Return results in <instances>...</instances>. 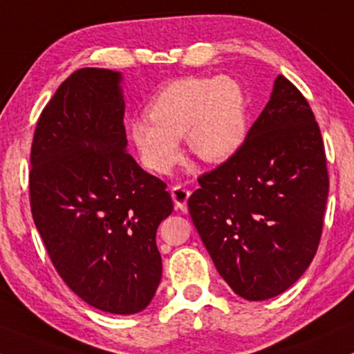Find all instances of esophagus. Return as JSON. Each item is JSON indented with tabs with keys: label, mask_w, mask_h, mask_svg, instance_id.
<instances>
[{
	"label": "esophagus",
	"mask_w": 354,
	"mask_h": 354,
	"mask_svg": "<svg viewBox=\"0 0 354 354\" xmlns=\"http://www.w3.org/2000/svg\"><path fill=\"white\" fill-rule=\"evenodd\" d=\"M189 196H190V190L182 187V185H176V187L172 189V201H174V204H176L177 209H180V210L187 209Z\"/></svg>",
	"instance_id": "34e87169"
}]
</instances>
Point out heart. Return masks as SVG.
Listing matches in <instances>:
<instances>
[{
    "label": "heart",
    "instance_id": "obj_1",
    "mask_svg": "<svg viewBox=\"0 0 354 354\" xmlns=\"http://www.w3.org/2000/svg\"><path fill=\"white\" fill-rule=\"evenodd\" d=\"M147 117L130 120V137L142 164L169 174L180 158L178 140L207 164L241 149L248 135V102L230 77H184L167 83L147 105Z\"/></svg>",
    "mask_w": 354,
    "mask_h": 354
}]
</instances>
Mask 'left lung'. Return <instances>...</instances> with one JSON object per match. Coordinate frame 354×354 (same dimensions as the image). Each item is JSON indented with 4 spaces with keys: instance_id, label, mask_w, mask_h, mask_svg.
I'll use <instances>...</instances> for the list:
<instances>
[{
    "instance_id": "obj_1",
    "label": "left lung",
    "mask_w": 354,
    "mask_h": 354,
    "mask_svg": "<svg viewBox=\"0 0 354 354\" xmlns=\"http://www.w3.org/2000/svg\"><path fill=\"white\" fill-rule=\"evenodd\" d=\"M189 212L222 279L248 301L274 297L315 257L328 201L323 138L283 75L244 144L198 178Z\"/></svg>"
}]
</instances>
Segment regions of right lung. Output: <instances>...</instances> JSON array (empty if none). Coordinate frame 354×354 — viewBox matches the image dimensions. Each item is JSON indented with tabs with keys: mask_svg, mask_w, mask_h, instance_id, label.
<instances>
[{
	"mask_svg": "<svg viewBox=\"0 0 354 354\" xmlns=\"http://www.w3.org/2000/svg\"><path fill=\"white\" fill-rule=\"evenodd\" d=\"M120 83V71L82 68L58 86L35 130L30 201L71 291L100 311L135 315L160 283L156 234L174 205L127 153Z\"/></svg>",
	"mask_w": 354,
	"mask_h": 354,
	"instance_id": "add662e5",
	"label": "right lung"
}]
</instances>
